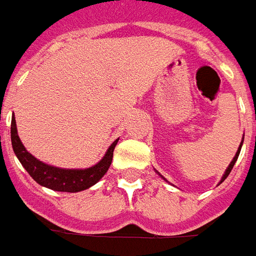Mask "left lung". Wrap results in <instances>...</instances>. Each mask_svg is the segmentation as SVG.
<instances>
[{
	"label": "left lung",
	"instance_id": "obj_1",
	"mask_svg": "<svg viewBox=\"0 0 256 256\" xmlns=\"http://www.w3.org/2000/svg\"><path fill=\"white\" fill-rule=\"evenodd\" d=\"M242 144H244V136H242V140H241V144H240V146H238V150H236V156H234V159L231 160V164H228V168H227V169H226V172H224V174H222V178H221L220 183H218V184H221V183H222L224 180L227 179V176H228V174H230V172L232 170V168H234V164H236V159H238V156H240V152H241V146H242ZM156 173H158V174H159V176H160L162 179L166 180V179H164V176L160 174V173L158 172V170H156ZM166 182H168V180H166Z\"/></svg>",
	"mask_w": 256,
	"mask_h": 256
}]
</instances>
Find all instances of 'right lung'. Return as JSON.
Masks as SVG:
<instances>
[{
	"mask_svg": "<svg viewBox=\"0 0 256 256\" xmlns=\"http://www.w3.org/2000/svg\"><path fill=\"white\" fill-rule=\"evenodd\" d=\"M11 142L12 149L16 158L20 159V164L25 168V170L30 174V178L35 180L38 184L54 190V192L77 193V192H83L86 188L94 186L107 173L108 168L112 162V154H114L118 140L110 145V148L107 149L106 155L101 158L100 162L86 169L58 168V166L48 164L36 159L32 154H29L26 148L24 146V144L20 142L15 116H12L11 121Z\"/></svg>",
	"mask_w": 256,
	"mask_h": 256,
	"instance_id": "1",
	"label": "right lung"
}]
</instances>
